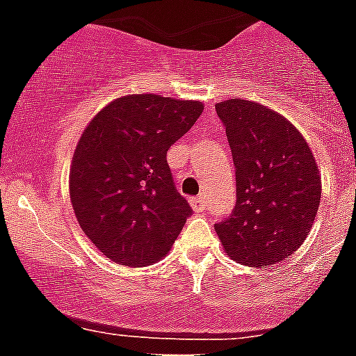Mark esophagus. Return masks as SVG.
Returning a JSON list of instances; mask_svg holds the SVG:
<instances>
[{
  "mask_svg": "<svg viewBox=\"0 0 356 356\" xmlns=\"http://www.w3.org/2000/svg\"><path fill=\"white\" fill-rule=\"evenodd\" d=\"M190 204H192V208L195 211H204V208H206V199L204 197H193L192 201H190Z\"/></svg>",
  "mask_w": 356,
  "mask_h": 356,
  "instance_id": "obj_1",
  "label": "esophagus"
}]
</instances>
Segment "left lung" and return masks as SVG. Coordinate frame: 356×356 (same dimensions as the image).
<instances>
[{"mask_svg":"<svg viewBox=\"0 0 356 356\" xmlns=\"http://www.w3.org/2000/svg\"><path fill=\"white\" fill-rule=\"evenodd\" d=\"M235 166L237 204L215 224L234 261L271 266L306 241L321 204V175L306 139L280 113L244 99L215 104Z\"/></svg>","mask_w":356,"mask_h":356,"instance_id":"1","label":"left lung"}]
</instances>
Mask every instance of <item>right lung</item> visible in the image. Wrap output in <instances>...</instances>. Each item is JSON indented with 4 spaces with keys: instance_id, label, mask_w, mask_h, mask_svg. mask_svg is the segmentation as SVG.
I'll return each mask as SVG.
<instances>
[{
    "instance_id": "obj_1",
    "label": "right lung",
    "mask_w": 356,
    "mask_h": 356,
    "mask_svg": "<svg viewBox=\"0 0 356 356\" xmlns=\"http://www.w3.org/2000/svg\"><path fill=\"white\" fill-rule=\"evenodd\" d=\"M204 106L154 94L124 95L85 128L70 168L79 226L118 264L161 261L192 215L177 192L166 152L195 124Z\"/></svg>"
}]
</instances>
